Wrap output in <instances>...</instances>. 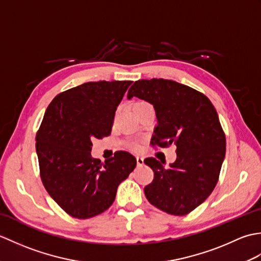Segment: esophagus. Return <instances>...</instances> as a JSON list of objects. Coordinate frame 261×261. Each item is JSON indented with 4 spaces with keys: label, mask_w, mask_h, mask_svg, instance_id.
<instances>
[{
    "label": "esophagus",
    "mask_w": 261,
    "mask_h": 261,
    "mask_svg": "<svg viewBox=\"0 0 261 261\" xmlns=\"http://www.w3.org/2000/svg\"><path fill=\"white\" fill-rule=\"evenodd\" d=\"M136 158H137V164H138V166H142V165H143V157L137 156Z\"/></svg>",
    "instance_id": "1"
}]
</instances>
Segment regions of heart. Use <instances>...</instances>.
Listing matches in <instances>:
<instances>
[{"mask_svg": "<svg viewBox=\"0 0 261 261\" xmlns=\"http://www.w3.org/2000/svg\"><path fill=\"white\" fill-rule=\"evenodd\" d=\"M142 104H147L146 102H138L135 104V107H137V105H142Z\"/></svg>", "mask_w": 261, "mask_h": 261, "instance_id": "b5f03b06", "label": "heart"}]
</instances>
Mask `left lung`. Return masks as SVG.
Masks as SVG:
<instances>
[{"instance_id":"8db88e82","label":"left lung","mask_w":261,"mask_h":261,"mask_svg":"<svg viewBox=\"0 0 261 261\" xmlns=\"http://www.w3.org/2000/svg\"><path fill=\"white\" fill-rule=\"evenodd\" d=\"M153 105L157 126L152 146H176V162L169 168L153 157L145 164L153 180L145 195L153 206L173 215L195 210L213 192L225 156V135L210 99L194 88L163 80H140L127 92Z\"/></svg>"}]
</instances>
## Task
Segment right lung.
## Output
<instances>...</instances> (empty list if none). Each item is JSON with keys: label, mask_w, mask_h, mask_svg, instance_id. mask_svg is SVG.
I'll return each mask as SVG.
<instances>
[{"label": "right lung", "mask_w": 261, "mask_h": 261, "mask_svg": "<svg viewBox=\"0 0 261 261\" xmlns=\"http://www.w3.org/2000/svg\"><path fill=\"white\" fill-rule=\"evenodd\" d=\"M131 81L88 82L58 94L36 136L42 184L66 213L90 219L107 211L121 181L136 168L127 151L101 163L92 140L111 134L115 111Z\"/></svg>", "instance_id": "1"}]
</instances>
